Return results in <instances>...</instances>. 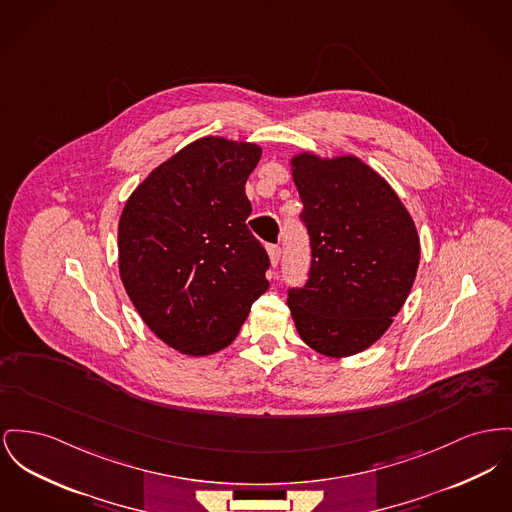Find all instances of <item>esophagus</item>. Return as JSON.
I'll use <instances>...</instances> for the list:
<instances>
[{
  "label": "esophagus",
  "mask_w": 512,
  "mask_h": 512,
  "mask_svg": "<svg viewBox=\"0 0 512 512\" xmlns=\"http://www.w3.org/2000/svg\"><path fill=\"white\" fill-rule=\"evenodd\" d=\"M267 253H269L272 267H276L278 261H280V247L278 245H267Z\"/></svg>",
  "instance_id": "34e87169"
}]
</instances>
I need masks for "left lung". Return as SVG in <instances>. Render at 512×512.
<instances>
[{
	"instance_id": "obj_1",
	"label": "left lung",
	"mask_w": 512,
	"mask_h": 512,
	"mask_svg": "<svg viewBox=\"0 0 512 512\" xmlns=\"http://www.w3.org/2000/svg\"><path fill=\"white\" fill-rule=\"evenodd\" d=\"M311 271L288 307L301 340L329 358L373 346L408 298L420 265V236L391 183L354 154L290 158Z\"/></svg>"
}]
</instances>
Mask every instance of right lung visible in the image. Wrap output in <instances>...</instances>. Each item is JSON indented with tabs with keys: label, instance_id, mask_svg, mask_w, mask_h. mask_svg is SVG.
Here are the masks:
<instances>
[{
	"label": "right lung",
	"instance_id": "right-lung-1",
	"mask_svg": "<svg viewBox=\"0 0 512 512\" xmlns=\"http://www.w3.org/2000/svg\"><path fill=\"white\" fill-rule=\"evenodd\" d=\"M257 143L201 137L156 166L125 201L118 265L137 313L185 356L230 346L269 290V255L247 230Z\"/></svg>",
	"mask_w": 512,
	"mask_h": 512
}]
</instances>
